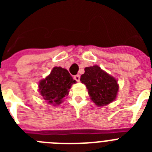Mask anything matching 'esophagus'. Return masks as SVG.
Instances as JSON below:
<instances>
[{
	"mask_svg": "<svg viewBox=\"0 0 152 152\" xmlns=\"http://www.w3.org/2000/svg\"><path fill=\"white\" fill-rule=\"evenodd\" d=\"M74 78H75V80H77V81H80V75H75V77H74Z\"/></svg>",
	"mask_w": 152,
	"mask_h": 152,
	"instance_id": "obj_1",
	"label": "esophagus"
}]
</instances>
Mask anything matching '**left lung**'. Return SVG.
<instances>
[{"mask_svg":"<svg viewBox=\"0 0 152 152\" xmlns=\"http://www.w3.org/2000/svg\"><path fill=\"white\" fill-rule=\"evenodd\" d=\"M80 81L87 87L91 100L98 107L106 106L116 98L119 85L115 77L109 75L98 65L87 67Z\"/></svg>","mask_w":152,"mask_h":152,"instance_id":"left-lung-1","label":"left lung"}]
</instances>
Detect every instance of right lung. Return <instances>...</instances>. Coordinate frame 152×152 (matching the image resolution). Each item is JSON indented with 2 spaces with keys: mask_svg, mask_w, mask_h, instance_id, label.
<instances>
[{
  "mask_svg": "<svg viewBox=\"0 0 152 152\" xmlns=\"http://www.w3.org/2000/svg\"><path fill=\"white\" fill-rule=\"evenodd\" d=\"M76 83L68 70L61 67H54L45 78L39 83L40 95L49 104L59 105L63 98L68 96L69 89Z\"/></svg>",
  "mask_w": 152,
  "mask_h": 152,
  "instance_id": "1",
  "label": "right lung"
}]
</instances>
